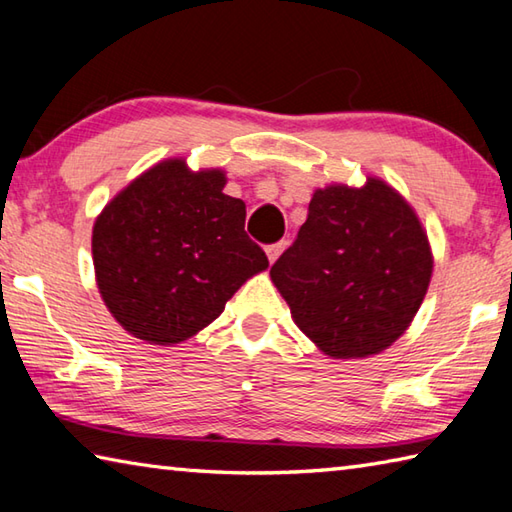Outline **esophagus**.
<instances>
[{
  "label": "esophagus",
  "instance_id": "34e87169",
  "mask_svg": "<svg viewBox=\"0 0 512 512\" xmlns=\"http://www.w3.org/2000/svg\"><path fill=\"white\" fill-rule=\"evenodd\" d=\"M284 248H286V241H277V244H271V246H266V255H268V262L271 264H275V259L280 257L282 253H284Z\"/></svg>",
  "mask_w": 512,
  "mask_h": 512
}]
</instances>
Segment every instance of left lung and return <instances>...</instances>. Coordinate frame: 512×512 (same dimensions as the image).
<instances>
[{
    "label": "left lung",
    "mask_w": 512,
    "mask_h": 512,
    "mask_svg": "<svg viewBox=\"0 0 512 512\" xmlns=\"http://www.w3.org/2000/svg\"><path fill=\"white\" fill-rule=\"evenodd\" d=\"M434 257L410 203L378 176L313 192L309 217L271 280L293 322L329 358L392 347L421 309Z\"/></svg>",
    "instance_id": "obj_1"
}]
</instances>
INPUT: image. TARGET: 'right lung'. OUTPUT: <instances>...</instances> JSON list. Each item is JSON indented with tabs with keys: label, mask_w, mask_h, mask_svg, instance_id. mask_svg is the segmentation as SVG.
<instances>
[{
	"label": "right lung",
	"mask_w": 512,
	"mask_h": 512,
	"mask_svg": "<svg viewBox=\"0 0 512 512\" xmlns=\"http://www.w3.org/2000/svg\"><path fill=\"white\" fill-rule=\"evenodd\" d=\"M226 172L165 159L120 190L91 235L96 284L116 322L150 345H179L217 320L268 268L246 235V203L224 194Z\"/></svg>",
	"instance_id": "1"
}]
</instances>
